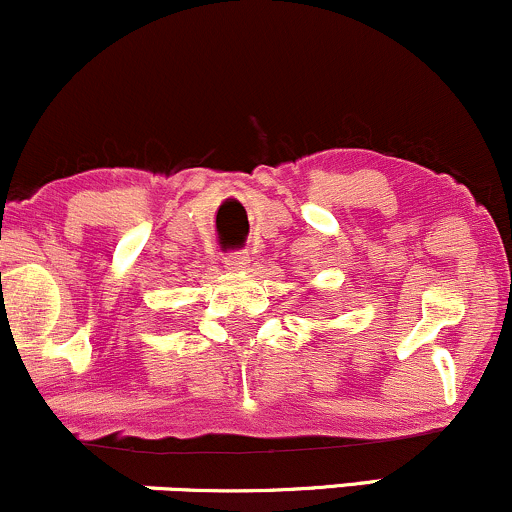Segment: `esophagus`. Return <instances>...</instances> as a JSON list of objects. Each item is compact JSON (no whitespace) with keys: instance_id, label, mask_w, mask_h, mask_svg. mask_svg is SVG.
Returning a JSON list of instances; mask_svg holds the SVG:
<instances>
[{"instance_id":"esophagus-1","label":"esophagus","mask_w":512,"mask_h":512,"mask_svg":"<svg viewBox=\"0 0 512 512\" xmlns=\"http://www.w3.org/2000/svg\"><path fill=\"white\" fill-rule=\"evenodd\" d=\"M223 264H226L228 272H233V274L245 272V269L250 267V255L248 252H231V255L223 260Z\"/></svg>"}]
</instances>
